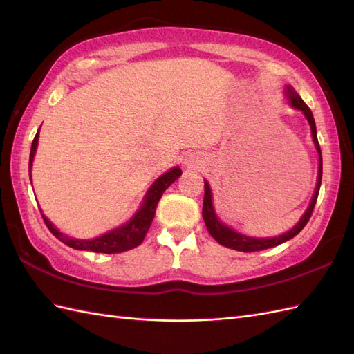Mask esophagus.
Masks as SVG:
<instances>
[{
    "instance_id": "obj_1",
    "label": "esophagus",
    "mask_w": 354,
    "mask_h": 354,
    "mask_svg": "<svg viewBox=\"0 0 354 354\" xmlns=\"http://www.w3.org/2000/svg\"><path fill=\"white\" fill-rule=\"evenodd\" d=\"M196 158H189V160H185L187 165H196Z\"/></svg>"
}]
</instances>
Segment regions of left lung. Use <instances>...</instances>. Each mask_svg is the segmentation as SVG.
<instances>
[{
	"label": "left lung",
	"instance_id": "left-lung-1",
	"mask_svg": "<svg viewBox=\"0 0 354 354\" xmlns=\"http://www.w3.org/2000/svg\"><path fill=\"white\" fill-rule=\"evenodd\" d=\"M286 93H288V95H289V100H290L292 106L299 109V111H303L306 118L309 120L313 142H315V146H317L318 153H319V170H318L317 190H315L313 199L310 202L309 208H307V212L304 213V216L301 217V219H299V222L289 232H286V234H281L278 237H272V239H254V237H246V236L239 234V232H236L234 230L228 228L227 225H223L222 222L217 221V217L214 214V209H213V204H212V192H209L208 183H205V185H204L205 194H204V207H202V217H204V222L207 225L208 232L212 234V237L216 240V242L223 245V246H227V248H231V250L242 251V252H255V251L268 250V248H274L277 245H281L283 242H286V240H290L292 237H295L298 232L306 227V223L309 222L310 216L313 213L315 204H317L319 187H321V179H322V155H321V147H319L318 137H317V126H315L312 111L303 102L301 97H299L295 91H293L292 88H288V91H286Z\"/></svg>",
	"mask_w": 354,
	"mask_h": 354
}]
</instances>
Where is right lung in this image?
<instances>
[{"mask_svg":"<svg viewBox=\"0 0 354 354\" xmlns=\"http://www.w3.org/2000/svg\"><path fill=\"white\" fill-rule=\"evenodd\" d=\"M37 138H39V131L35 135L33 142H32V150H30V161H28V170H32V162L35 158L36 152V146H37ZM181 169H171L170 171L164 173L162 176H160L153 183V185L150 187L145 204L140 208V212L133 216V219L131 222H127L123 227H118L117 230L109 231L108 234H103L100 237H95L93 240H76L71 239L68 236L59 232L53 223L42 214V219L47 225V228L51 231V234L56 239L61 240L62 243L66 246L74 248V250H80V251H91V252H103V254H115V252H123L127 250H132V248L138 246L142 240H145L147 231L150 228V223H152L155 212H156V205L160 202L162 193L169 189V187L176 181V179L181 176ZM30 181H32V173H30Z\"/></svg>","mask_w":354,"mask_h":354,"instance_id":"right-lung-1","label":"right lung"}]
</instances>
